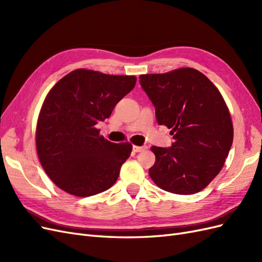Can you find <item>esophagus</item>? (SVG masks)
Wrapping results in <instances>:
<instances>
[{
	"mask_svg": "<svg viewBox=\"0 0 262 262\" xmlns=\"http://www.w3.org/2000/svg\"><path fill=\"white\" fill-rule=\"evenodd\" d=\"M146 148H147V146H146V145H142V146L134 145V146H133V152L139 153V152H142V150H145Z\"/></svg>",
	"mask_w": 262,
	"mask_h": 262,
	"instance_id": "1",
	"label": "esophagus"
}]
</instances>
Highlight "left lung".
Instances as JSON below:
<instances>
[{
  "mask_svg": "<svg viewBox=\"0 0 262 262\" xmlns=\"http://www.w3.org/2000/svg\"><path fill=\"white\" fill-rule=\"evenodd\" d=\"M158 124L171 129L170 147L152 146L149 177L165 191L192 194L216 177L233 143L231 115L209 78L191 68L140 75Z\"/></svg>",
  "mask_w": 262,
  "mask_h": 262,
  "instance_id": "1",
  "label": "left lung"
}]
</instances>
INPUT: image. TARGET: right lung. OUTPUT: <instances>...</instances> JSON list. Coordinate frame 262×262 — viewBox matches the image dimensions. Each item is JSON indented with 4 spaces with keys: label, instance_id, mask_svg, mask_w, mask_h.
<instances>
[{
    "label": "right lung",
    "instance_id": "1",
    "mask_svg": "<svg viewBox=\"0 0 262 262\" xmlns=\"http://www.w3.org/2000/svg\"><path fill=\"white\" fill-rule=\"evenodd\" d=\"M137 77L78 69L47 95L36 128L39 161L60 189L76 196L106 191L119 177L132 144L113 143L95 128L136 86Z\"/></svg>",
    "mask_w": 262,
    "mask_h": 262
}]
</instances>
